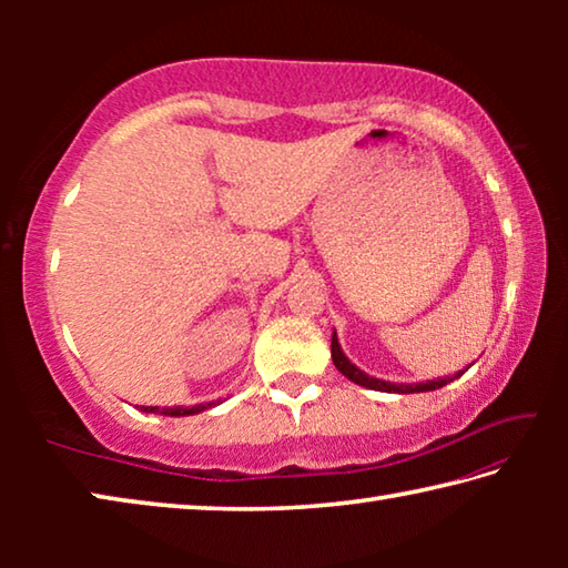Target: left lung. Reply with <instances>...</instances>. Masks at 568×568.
Here are the masks:
<instances>
[{"instance_id": "left-lung-1", "label": "left lung", "mask_w": 568, "mask_h": 568, "mask_svg": "<svg viewBox=\"0 0 568 568\" xmlns=\"http://www.w3.org/2000/svg\"><path fill=\"white\" fill-rule=\"evenodd\" d=\"M331 355H333V363L335 368H338L345 378H351L353 383H358V386L365 388H373V390H383V393H423V390H436V388H444L448 381L454 378H440V381H428V383H416V386H403V383H386V381H378V378H371L365 376L361 368H355V365L345 358V353L341 351L338 338L333 335V343H331ZM460 376V373H458ZM456 376V378H458Z\"/></svg>"}]
</instances>
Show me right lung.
Instances as JSON below:
<instances>
[{"instance_id": "add662e5", "label": "right lung", "mask_w": 568, "mask_h": 568, "mask_svg": "<svg viewBox=\"0 0 568 568\" xmlns=\"http://www.w3.org/2000/svg\"><path fill=\"white\" fill-rule=\"evenodd\" d=\"M205 408H213V403H200V406H192V408H158V406H142V410L148 413H162V416H192V413H200Z\"/></svg>"}]
</instances>
